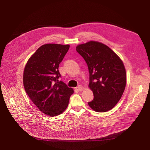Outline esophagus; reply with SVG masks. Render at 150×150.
Here are the masks:
<instances>
[{"label":"esophagus","instance_id":"esophagus-1","mask_svg":"<svg viewBox=\"0 0 150 150\" xmlns=\"http://www.w3.org/2000/svg\"><path fill=\"white\" fill-rule=\"evenodd\" d=\"M77 89H78V90L79 91H82L83 90V89H84V88H83V86H81V85H79L77 87Z\"/></svg>","mask_w":150,"mask_h":150}]
</instances>
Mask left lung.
<instances>
[{
  "mask_svg": "<svg viewBox=\"0 0 150 150\" xmlns=\"http://www.w3.org/2000/svg\"><path fill=\"white\" fill-rule=\"evenodd\" d=\"M76 50L89 69V87L94 96L89 106L98 112L109 111L120 100L125 89L127 75L122 61L109 47L97 41L78 45Z\"/></svg>",
  "mask_w": 150,
  "mask_h": 150,
  "instance_id": "left-lung-1",
  "label": "left lung"
}]
</instances>
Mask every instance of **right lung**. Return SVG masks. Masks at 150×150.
<instances>
[{"label": "right lung", "instance_id": "1", "mask_svg": "<svg viewBox=\"0 0 150 150\" xmlns=\"http://www.w3.org/2000/svg\"><path fill=\"white\" fill-rule=\"evenodd\" d=\"M69 45H42L28 60L23 75L27 95L44 114L54 117L65 111L72 88L62 81L58 67L69 50Z\"/></svg>", "mask_w": 150, "mask_h": 150}]
</instances>
